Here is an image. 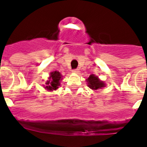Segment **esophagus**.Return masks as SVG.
I'll list each match as a JSON object with an SVG mask.
<instances>
[{
	"mask_svg": "<svg viewBox=\"0 0 147 147\" xmlns=\"http://www.w3.org/2000/svg\"><path fill=\"white\" fill-rule=\"evenodd\" d=\"M72 71H73V72H76V73H78V72H79V70H78V69H73Z\"/></svg>",
	"mask_w": 147,
	"mask_h": 147,
	"instance_id": "obj_1",
	"label": "esophagus"
}]
</instances>
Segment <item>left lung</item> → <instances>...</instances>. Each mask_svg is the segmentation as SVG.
I'll use <instances>...</instances> for the list:
<instances>
[{
    "instance_id": "8db88e82",
    "label": "left lung",
    "mask_w": 147,
    "mask_h": 147,
    "mask_svg": "<svg viewBox=\"0 0 147 147\" xmlns=\"http://www.w3.org/2000/svg\"><path fill=\"white\" fill-rule=\"evenodd\" d=\"M88 87L92 89L97 90L98 88H101L105 87V84L103 82H100L97 76H94V75H91L89 78H88Z\"/></svg>"
}]
</instances>
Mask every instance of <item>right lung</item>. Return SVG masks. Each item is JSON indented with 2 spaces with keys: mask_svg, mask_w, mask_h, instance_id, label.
<instances>
[{
  "mask_svg": "<svg viewBox=\"0 0 147 147\" xmlns=\"http://www.w3.org/2000/svg\"><path fill=\"white\" fill-rule=\"evenodd\" d=\"M60 80H62V76L59 71H55L51 72L50 76H49V80L46 82V88L49 91L57 89L59 88V85H60Z\"/></svg>",
  "mask_w": 147,
  "mask_h": 147,
  "instance_id": "1",
  "label": "right lung"
}]
</instances>
